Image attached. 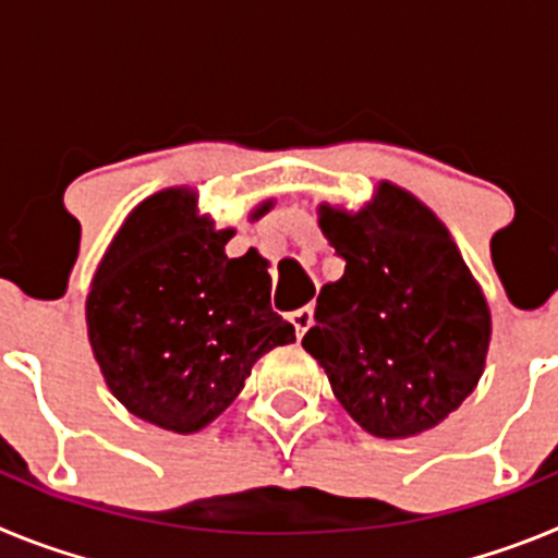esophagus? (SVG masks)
<instances>
[{
  "mask_svg": "<svg viewBox=\"0 0 558 558\" xmlns=\"http://www.w3.org/2000/svg\"><path fill=\"white\" fill-rule=\"evenodd\" d=\"M288 318H290V324H293L295 335L302 338V335L307 332L310 327H313V307H310V304H304V307L293 310V313H290Z\"/></svg>",
  "mask_w": 558,
  "mask_h": 558,
  "instance_id": "1",
  "label": "esophagus"
}]
</instances>
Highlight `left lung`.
I'll list each match as a JSON object with an SVG mask.
<instances>
[{"mask_svg":"<svg viewBox=\"0 0 558 558\" xmlns=\"http://www.w3.org/2000/svg\"><path fill=\"white\" fill-rule=\"evenodd\" d=\"M318 223L347 265L318 293L302 347L363 430H430L486 363L492 318L470 268L436 215L399 186H379L357 215L322 206Z\"/></svg>","mask_w":558,"mask_h":558,"instance_id":"left-lung-1","label":"left lung"}]
</instances>
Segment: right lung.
I'll return each mask as SVG.
<instances>
[{
  "label": "right lung",
  "mask_w": 558,
  "mask_h": 558,
  "mask_svg": "<svg viewBox=\"0 0 558 558\" xmlns=\"http://www.w3.org/2000/svg\"><path fill=\"white\" fill-rule=\"evenodd\" d=\"M229 236L195 215L192 192H159L131 211L88 293V340L108 388L165 430L209 425L256 360L295 340L270 310L265 259H229Z\"/></svg>",
  "instance_id": "1"
}]
</instances>
